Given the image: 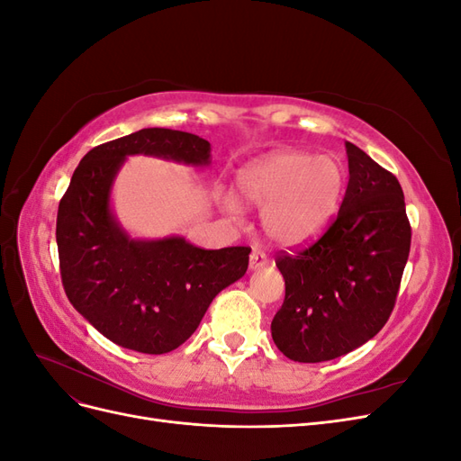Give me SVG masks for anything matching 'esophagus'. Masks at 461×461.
I'll return each instance as SVG.
<instances>
[{
    "label": "esophagus",
    "instance_id": "esophagus-1",
    "mask_svg": "<svg viewBox=\"0 0 461 461\" xmlns=\"http://www.w3.org/2000/svg\"><path fill=\"white\" fill-rule=\"evenodd\" d=\"M267 263H269L267 254L261 252V249H258V248H254L252 254H249V269H261Z\"/></svg>",
    "mask_w": 461,
    "mask_h": 461
}]
</instances>
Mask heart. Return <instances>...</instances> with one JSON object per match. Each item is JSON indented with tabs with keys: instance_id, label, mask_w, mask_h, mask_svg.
<instances>
[{
	"instance_id": "obj_1",
	"label": "heart",
	"mask_w": 461,
	"mask_h": 461,
	"mask_svg": "<svg viewBox=\"0 0 461 461\" xmlns=\"http://www.w3.org/2000/svg\"><path fill=\"white\" fill-rule=\"evenodd\" d=\"M346 190V167L337 156L312 151H281L263 158L239 175L244 203L261 209V225L269 240L300 246L313 240L337 215ZM230 213L240 202L222 196Z\"/></svg>"
}]
</instances>
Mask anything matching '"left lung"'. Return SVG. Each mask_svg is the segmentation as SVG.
Returning <instances> with one entry per match:
<instances>
[{
	"mask_svg": "<svg viewBox=\"0 0 461 461\" xmlns=\"http://www.w3.org/2000/svg\"><path fill=\"white\" fill-rule=\"evenodd\" d=\"M348 188L319 240L275 263L285 302L271 323L278 350L300 364L340 357L371 340L394 310L411 227L398 178L346 142Z\"/></svg>",
	"mask_w": 461,
	"mask_h": 461,
	"instance_id": "1",
	"label": "left lung"
}]
</instances>
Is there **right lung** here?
Masks as SVG:
<instances>
[{
    "label": "right lung",
    "instance_id": "obj_1",
    "mask_svg": "<svg viewBox=\"0 0 461 461\" xmlns=\"http://www.w3.org/2000/svg\"><path fill=\"white\" fill-rule=\"evenodd\" d=\"M203 138L142 129L90 149L58 212L59 269L73 308L105 339L142 354H167L198 329L209 303L248 269V246L203 249L180 236L134 240L111 213L109 196L127 156L207 165Z\"/></svg>",
    "mask_w": 461,
    "mask_h": 461
}]
</instances>
